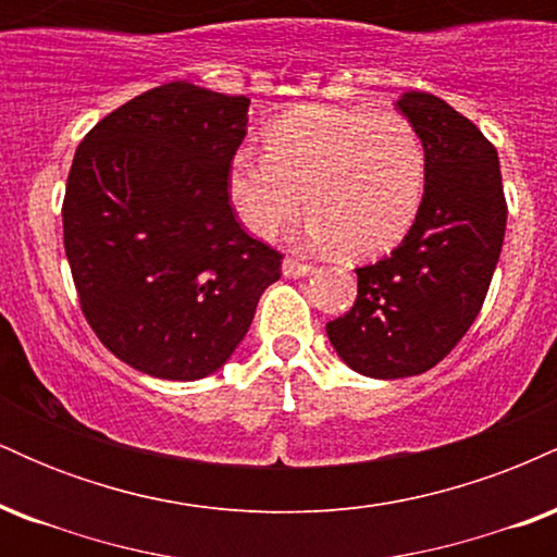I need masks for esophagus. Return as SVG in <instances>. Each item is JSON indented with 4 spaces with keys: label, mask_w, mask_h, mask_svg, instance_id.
<instances>
[{
    "label": "esophagus",
    "mask_w": 557,
    "mask_h": 557,
    "mask_svg": "<svg viewBox=\"0 0 557 557\" xmlns=\"http://www.w3.org/2000/svg\"><path fill=\"white\" fill-rule=\"evenodd\" d=\"M311 272H314V267L304 264V261H298V259H285L283 261L285 277H306V274H311Z\"/></svg>",
    "instance_id": "esophagus-1"
}]
</instances>
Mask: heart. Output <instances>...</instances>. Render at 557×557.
Returning a JSON list of instances; mask_svg holds the SVG:
<instances>
[{"label": "heart", "mask_w": 557, "mask_h": 557, "mask_svg": "<svg viewBox=\"0 0 557 557\" xmlns=\"http://www.w3.org/2000/svg\"><path fill=\"white\" fill-rule=\"evenodd\" d=\"M264 149H238L227 164V198L257 238L296 220L304 196L309 238L356 257L393 248L417 220L426 151L400 112L298 107L267 127Z\"/></svg>", "instance_id": "obj_1"}]
</instances>
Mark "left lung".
Masks as SVG:
<instances>
[{"label":"left lung","instance_id":"8db88e82","mask_svg":"<svg viewBox=\"0 0 557 557\" xmlns=\"http://www.w3.org/2000/svg\"><path fill=\"white\" fill-rule=\"evenodd\" d=\"M398 110L426 151L424 198L389 257L359 267V296L327 322L354 372L400 380L432 369L474 324L500 259L508 207L495 146L437 96L408 91Z\"/></svg>","mask_w":557,"mask_h":557}]
</instances>
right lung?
Returning a JSON list of instances; mask_svg holds the SVG:
<instances>
[{"instance_id":"1","label":"right lung","mask_w":557,"mask_h":557,"mask_svg":"<svg viewBox=\"0 0 557 557\" xmlns=\"http://www.w3.org/2000/svg\"><path fill=\"white\" fill-rule=\"evenodd\" d=\"M248 104L172 81L99 120L75 151L62 227L83 317L149 376L214 374L280 280L283 253L251 238L227 198Z\"/></svg>"}]
</instances>
